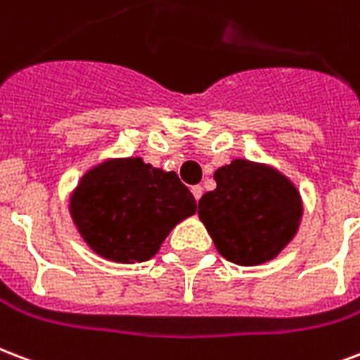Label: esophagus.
I'll use <instances>...</instances> for the list:
<instances>
[{"label":"esophagus","mask_w":360,"mask_h":360,"mask_svg":"<svg viewBox=\"0 0 360 360\" xmlns=\"http://www.w3.org/2000/svg\"><path fill=\"white\" fill-rule=\"evenodd\" d=\"M202 192H204V188H202L200 185L192 186V194H194V198H196V200L202 198Z\"/></svg>","instance_id":"34e87169"}]
</instances>
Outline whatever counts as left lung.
Returning a JSON list of instances; mask_svg holds the SVG:
<instances>
[{
    "mask_svg": "<svg viewBox=\"0 0 360 360\" xmlns=\"http://www.w3.org/2000/svg\"><path fill=\"white\" fill-rule=\"evenodd\" d=\"M215 181V191L200 198L198 215L217 251L240 266L278 257L300 224V194L292 183L249 160L219 168Z\"/></svg>",
    "mask_w": 360,
    "mask_h": 360,
    "instance_id": "8db88e82",
    "label": "left lung"
}]
</instances>
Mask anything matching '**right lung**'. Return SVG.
<instances>
[{
    "label": "right lung",
    "mask_w": 360,
    "mask_h": 360,
    "mask_svg": "<svg viewBox=\"0 0 360 360\" xmlns=\"http://www.w3.org/2000/svg\"><path fill=\"white\" fill-rule=\"evenodd\" d=\"M194 213L196 200L177 174L141 158L103 162L71 196V217L84 241L124 264L149 260L169 230Z\"/></svg>",
    "instance_id": "1"
}]
</instances>
